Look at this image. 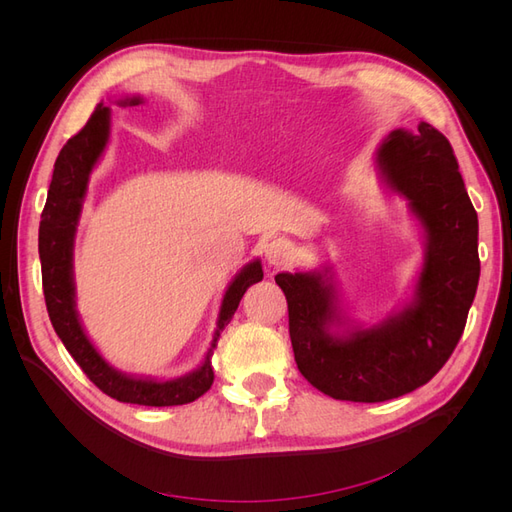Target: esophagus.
Listing matches in <instances>:
<instances>
[{
	"label": "esophagus",
	"instance_id": "1",
	"mask_svg": "<svg viewBox=\"0 0 512 512\" xmlns=\"http://www.w3.org/2000/svg\"><path fill=\"white\" fill-rule=\"evenodd\" d=\"M292 256V245L286 239H273L265 245V258L269 265L282 267Z\"/></svg>",
	"mask_w": 512,
	"mask_h": 512
}]
</instances>
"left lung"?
I'll return each instance as SVG.
<instances>
[{"label":"left lung","mask_w":512,"mask_h":512,"mask_svg":"<svg viewBox=\"0 0 512 512\" xmlns=\"http://www.w3.org/2000/svg\"><path fill=\"white\" fill-rule=\"evenodd\" d=\"M376 168L425 230L412 301L376 327H352L329 269L275 275L303 378L363 404L401 397L438 374L466 327L480 275L478 218L446 136L425 121L416 134L395 130L378 147Z\"/></svg>","instance_id":"obj_1"}]
</instances>
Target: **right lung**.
I'll return each instance as SVG.
<instances>
[{"instance_id":"add662e5","label":"right lung","mask_w":512,"mask_h":512,"mask_svg":"<svg viewBox=\"0 0 512 512\" xmlns=\"http://www.w3.org/2000/svg\"><path fill=\"white\" fill-rule=\"evenodd\" d=\"M141 102L143 98L138 96L117 100V104L121 106H136ZM108 134H111V106L100 102L85 123V128L70 138L55 160L49 196H46L38 232L46 309H49V318L55 333L64 342L66 350L72 354V359L81 365L87 378L108 397L123 401V404L156 408L190 404V401L198 399L211 389L213 348L218 346L220 333L224 331L230 318L235 316L245 290L262 280V265L258 258L247 262L226 288L218 316V329L213 333L205 361L194 371H190V374L173 380H151L121 374L113 365H108L102 359V354L96 350V346L89 342L79 314H76L72 273L74 235L83 211L89 175L104 153Z\"/></svg>"}]
</instances>
